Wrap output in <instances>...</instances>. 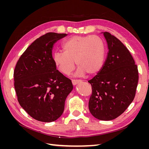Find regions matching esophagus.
I'll return each mask as SVG.
<instances>
[{
    "mask_svg": "<svg viewBox=\"0 0 149 149\" xmlns=\"http://www.w3.org/2000/svg\"><path fill=\"white\" fill-rule=\"evenodd\" d=\"M82 81L80 80V79H72V83H73V85H76L77 84L79 83H81Z\"/></svg>",
    "mask_w": 149,
    "mask_h": 149,
    "instance_id": "esophagus-1",
    "label": "esophagus"
}]
</instances>
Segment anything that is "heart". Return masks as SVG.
Here are the masks:
<instances>
[{
    "label": "heart",
    "instance_id": "b5f03b06",
    "mask_svg": "<svg viewBox=\"0 0 149 149\" xmlns=\"http://www.w3.org/2000/svg\"><path fill=\"white\" fill-rule=\"evenodd\" d=\"M63 52H56L53 59L61 73L70 74L78 66L77 74L83 76L97 73L103 65L105 57V45L97 36H73L63 43Z\"/></svg>",
    "mask_w": 149,
    "mask_h": 149
}]
</instances>
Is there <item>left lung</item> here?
<instances>
[{"label":"left lung","instance_id":"obj_1","mask_svg":"<svg viewBox=\"0 0 149 149\" xmlns=\"http://www.w3.org/2000/svg\"><path fill=\"white\" fill-rule=\"evenodd\" d=\"M104 35L109 52L102 69L88 81L92 87L88 106L95 118L111 120L120 116L133 101L139 71L127 48L107 31Z\"/></svg>","mask_w":149,"mask_h":149}]
</instances>
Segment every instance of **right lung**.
Masks as SVG:
<instances>
[{
	"label": "right lung",
	"mask_w": 149,
	"mask_h": 149,
	"mask_svg": "<svg viewBox=\"0 0 149 149\" xmlns=\"http://www.w3.org/2000/svg\"><path fill=\"white\" fill-rule=\"evenodd\" d=\"M66 33L49 32L36 39L22 53L13 72L20 105L33 119L49 123L62 115L71 81L56 70L52 49Z\"/></svg>",
	"instance_id": "1"
}]
</instances>
